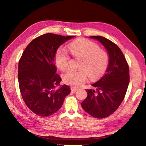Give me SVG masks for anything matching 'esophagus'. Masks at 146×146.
Here are the masks:
<instances>
[{"instance_id": "esophagus-1", "label": "esophagus", "mask_w": 146, "mask_h": 146, "mask_svg": "<svg viewBox=\"0 0 146 146\" xmlns=\"http://www.w3.org/2000/svg\"><path fill=\"white\" fill-rule=\"evenodd\" d=\"M71 92H75L78 90V88L75 87V86H71Z\"/></svg>"}]
</instances>
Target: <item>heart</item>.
<instances>
[{"label":"heart","instance_id":"obj_1","mask_svg":"<svg viewBox=\"0 0 146 146\" xmlns=\"http://www.w3.org/2000/svg\"><path fill=\"white\" fill-rule=\"evenodd\" d=\"M69 49L74 57L81 59L78 70H69L63 73L65 83L79 86L84 83L88 74L91 80H97L104 75L108 64L107 52L96 43L87 39H80L71 43ZM70 57L63 49H59L55 55L56 66L59 69H66L69 64Z\"/></svg>","mask_w":146,"mask_h":146}]
</instances>
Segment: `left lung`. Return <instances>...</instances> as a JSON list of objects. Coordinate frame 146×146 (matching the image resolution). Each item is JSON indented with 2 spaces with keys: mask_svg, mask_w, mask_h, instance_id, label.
<instances>
[{
  "mask_svg": "<svg viewBox=\"0 0 146 146\" xmlns=\"http://www.w3.org/2000/svg\"><path fill=\"white\" fill-rule=\"evenodd\" d=\"M97 40L108 54L106 73L92 85L96 90H86L87 97L82 102L83 109L92 117L103 119L115 111L125 97L129 83V68L124 55L118 46L104 37L90 36Z\"/></svg>",
  "mask_w": 146,
  "mask_h": 146,
  "instance_id": "8db88e82",
  "label": "left lung"
}]
</instances>
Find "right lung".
I'll list each match as a JSON object with an SVG mask.
<instances>
[{"instance_id":"add662e5","label":"right lung","mask_w":146,"mask_h":146,"mask_svg":"<svg viewBox=\"0 0 146 146\" xmlns=\"http://www.w3.org/2000/svg\"><path fill=\"white\" fill-rule=\"evenodd\" d=\"M75 36L47 33L33 39L24 51L18 65L21 94L27 107L41 117L51 115L60 109L71 92L69 86L60 88L54 58L60 46Z\"/></svg>"}]
</instances>
